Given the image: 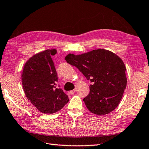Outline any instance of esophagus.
Listing matches in <instances>:
<instances>
[{"label":"esophagus","instance_id":"1","mask_svg":"<svg viewBox=\"0 0 149 149\" xmlns=\"http://www.w3.org/2000/svg\"><path fill=\"white\" fill-rule=\"evenodd\" d=\"M75 92H76V89L74 88V89H73V90L69 91V93H70L71 94H73L74 93H75Z\"/></svg>","mask_w":149,"mask_h":149}]
</instances>
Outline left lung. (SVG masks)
<instances>
[{"label": "left lung", "instance_id": "8db88e82", "mask_svg": "<svg viewBox=\"0 0 149 149\" xmlns=\"http://www.w3.org/2000/svg\"><path fill=\"white\" fill-rule=\"evenodd\" d=\"M65 59L92 82L90 92L84 99L89 111L104 115L117 107L127 85L126 69L118 56L97 49L77 55L69 54Z\"/></svg>", "mask_w": 149, "mask_h": 149}]
</instances>
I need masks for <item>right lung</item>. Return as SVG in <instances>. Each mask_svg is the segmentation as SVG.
<instances>
[{"instance_id": "obj_1", "label": "right lung", "mask_w": 149, "mask_h": 149, "mask_svg": "<svg viewBox=\"0 0 149 149\" xmlns=\"http://www.w3.org/2000/svg\"><path fill=\"white\" fill-rule=\"evenodd\" d=\"M56 53L51 49L33 55L26 62L22 74L26 97L45 114L61 110L69 101L68 95L57 86V73L52 58Z\"/></svg>"}]
</instances>
